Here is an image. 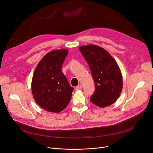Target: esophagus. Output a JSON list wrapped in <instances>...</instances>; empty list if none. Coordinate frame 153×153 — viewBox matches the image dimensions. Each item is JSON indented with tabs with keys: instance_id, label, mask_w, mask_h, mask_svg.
Listing matches in <instances>:
<instances>
[{
	"instance_id": "esophagus-1",
	"label": "esophagus",
	"mask_w": 153,
	"mask_h": 153,
	"mask_svg": "<svg viewBox=\"0 0 153 153\" xmlns=\"http://www.w3.org/2000/svg\"><path fill=\"white\" fill-rule=\"evenodd\" d=\"M82 88V86L81 85H79L76 87V90H80V89H81Z\"/></svg>"
}]
</instances>
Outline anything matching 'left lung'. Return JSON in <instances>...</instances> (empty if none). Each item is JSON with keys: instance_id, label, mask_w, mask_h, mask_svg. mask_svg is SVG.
<instances>
[{"instance_id": "left-lung-1", "label": "left lung", "mask_w": 153, "mask_h": 153, "mask_svg": "<svg viewBox=\"0 0 153 153\" xmlns=\"http://www.w3.org/2000/svg\"><path fill=\"white\" fill-rule=\"evenodd\" d=\"M79 49L89 64L95 89L90 99L92 103L103 108L113 104L120 97L123 78L118 64L103 48L89 45Z\"/></svg>"}]
</instances>
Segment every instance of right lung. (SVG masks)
I'll return each mask as SVG.
<instances>
[{"mask_svg": "<svg viewBox=\"0 0 153 153\" xmlns=\"http://www.w3.org/2000/svg\"><path fill=\"white\" fill-rule=\"evenodd\" d=\"M68 54L66 49L48 53L38 64L31 81L33 97L43 109L59 113L65 108L74 89L61 71Z\"/></svg>", "mask_w": 153, "mask_h": 153, "instance_id": "add662e5", "label": "right lung"}]
</instances>
